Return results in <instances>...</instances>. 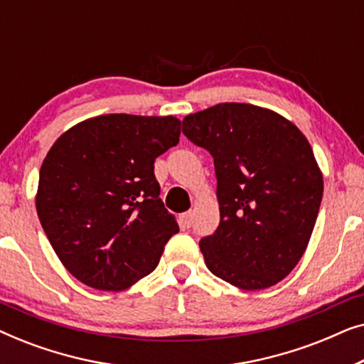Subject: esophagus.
<instances>
[{
    "label": "esophagus",
    "mask_w": 364,
    "mask_h": 364,
    "mask_svg": "<svg viewBox=\"0 0 364 364\" xmlns=\"http://www.w3.org/2000/svg\"><path fill=\"white\" fill-rule=\"evenodd\" d=\"M178 223H181L182 228H188L192 225V212H186L178 215Z\"/></svg>",
    "instance_id": "34e87169"
}]
</instances>
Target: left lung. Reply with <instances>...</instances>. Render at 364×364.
I'll return each mask as SVG.
<instances>
[{"mask_svg":"<svg viewBox=\"0 0 364 364\" xmlns=\"http://www.w3.org/2000/svg\"><path fill=\"white\" fill-rule=\"evenodd\" d=\"M182 132L215 166L220 223L198 243L207 268L242 290L273 287L300 262L320 210L323 177L306 137L238 102L191 114Z\"/></svg>","mask_w":364,"mask_h":364,"instance_id":"left-lung-1","label":"left lung"}]
</instances>
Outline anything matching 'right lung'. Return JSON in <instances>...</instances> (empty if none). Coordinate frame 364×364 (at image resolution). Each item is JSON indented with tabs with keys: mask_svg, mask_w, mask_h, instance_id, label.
I'll use <instances>...</instances> for the list:
<instances>
[{
	"mask_svg": "<svg viewBox=\"0 0 364 364\" xmlns=\"http://www.w3.org/2000/svg\"><path fill=\"white\" fill-rule=\"evenodd\" d=\"M178 137L181 121L172 116L107 114L71 127L48 152L38 217L84 285L121 291L156 270L178 225L159 198L154 162Z\"/></svg>",
	"mask_w": 364,
	"mask_h": 364,
	"instance_id": "obj_1",
	"label": "right lung"
}]
</instances>
